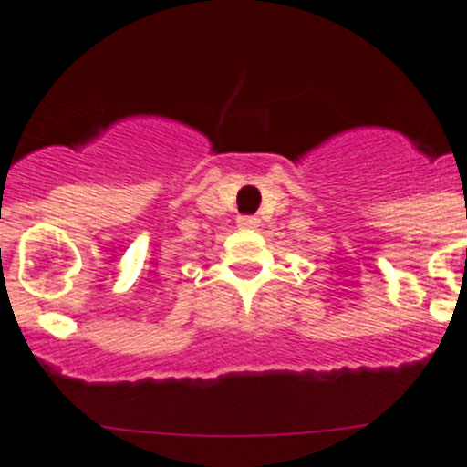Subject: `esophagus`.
Instances as JSON below:
<instances>
[{
  "mask_svg": "<svg viewBox=\"0 0 467 467\" xmlns=\"http://www.w3.org/2000/svg\"><path fill=\"white\" fill-rule=\"evenodd\" d=\"M258 223H260V221L255 219V216H239V219H237V225H239V228L254 230V228H258Z\"/></svg>",
  "mask_w": 467,
  "mask_h": 467,
  "instance_id": "esophagus-1",
  "label": "esophagus"
}]
</instances>
